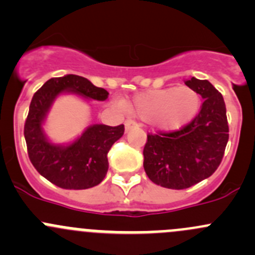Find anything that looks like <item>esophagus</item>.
<instances>
[{"instance_id":"1","label":"esophagus","mask_w":255,"mask_h":255,"mask_svg":"<svg viewBox=\"0 0 255 255\" xmlns=\"http://www.w3.org/2000/svg\"><path fill=\"white\" fill-rule=\"evenodd\" d=\"M135 125H137V123H135L134 121L129 120V118H128V120H126V122H125V128H126V132H128V130H130V129H132L133 127H135Z\"/></svg>"}]
</instances>
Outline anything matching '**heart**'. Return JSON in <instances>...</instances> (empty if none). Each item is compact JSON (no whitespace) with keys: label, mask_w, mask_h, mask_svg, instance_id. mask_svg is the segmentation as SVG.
<instances>
[{"label":"heart","mask_w":255,"mask_h":255,"mask_svg":"<svg viewBox=\"0 0 255 255\" xmlns=\"http://www.w3.org/2000/svg\"><path fill=\"white\" fill-rule=\"evenodd\" d=\"M201 100L189 86L166 87L134 97L129 110L144 121H153L160 129L174 130L189 123L199 112Z\"/></svg>","instance_id":"obj_1"}]
</instances>
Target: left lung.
Returning <instances> with one entry per match:
<instances>
[{
    "label": "left lung",
    "instance_id": "obj_1",
    "mask_svg": "<svg viewBox=\"0 0 255 255\" xmlns=\"http://www.w3.org/2000/svg\"><path fill=\"white\" fill-rule=\"evenodd\" d=\"M185 85L204 102L191 122L171 132L148 133L143 166L149 179L166 189L182 190L217 170L230 137L223 96L207 80L191 78Z\"/></svg>",
    "mask_w": 255,
    "mask_h": 255
}]
</instances>
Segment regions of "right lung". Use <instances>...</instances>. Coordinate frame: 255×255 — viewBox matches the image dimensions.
<instances>
[{"label":"right lung","mask_w":255,"mask_h":255,"mask_svg":"<svg viewBox=\"0 0 255 255\" xmlns=\"http://www.w3.org/2000/svg\"><path fill=\"white\" fill-rule=\"evenodd\" d=\"M74 91L87 99L105 101L109 92L78 75L48 80L34 95L24 123L28 156L35 170L51 184L68 190H84L99 185L109 170L107 154L125 133V126L95 125L68 146L53 145L43 134L42 122L51 102L60 92Z\"/></svg>","instance_id":"add662e5"}]
</instances>
